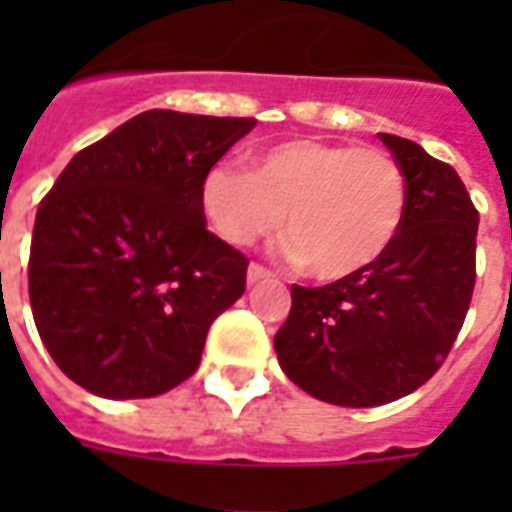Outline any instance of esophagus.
Instances as JSON below:
<instances>
[{
    "mask_svg": "<svg viewBox=\"0 0 512 512\" xmlns=\"http://www.w3.org/2000/svg\"><path fill=\"white\" fill-rule=\"evenodd\" d=\"M263 279H271V271H268V268H265V265H260V263L249 265V271H247L249 284H257V281H263Z\"/></svg>",
    "mask_w": 512,
    "mask_h": 512,
    "instance_id": "obj_1",
    "label": "esophagus"
}]
</instances>
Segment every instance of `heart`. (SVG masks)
Listing matches in <instances>:
<instances>
[{"label":"heart","instance_id":"1","mask_svg":"<svg viewBox=\"0 0 512 512\" xmlns=\"http://www.w3.org/2000/svg\"><path fill=\"white\" fill-rule=\"evenodd\" d=\"M409 185L382 148L289 140L255 156V170L220 162L201 183V209L231 247H252L284 223L292 260L316 279L377 263L406 217Z\"/></svg>","mask_w":512,"mask_h":512}]
</instances>
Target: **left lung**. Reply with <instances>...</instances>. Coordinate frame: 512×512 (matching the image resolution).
<instances>
[{"instance_id": "1", "label": "left lung", "mask_w": 512, "mask_h": 512, "mask_svg": "<svg viewBox=\"0 0 512 512\" xmlns=\"http://www.w3.org/2000/svg\"><path fill=\"white\" fill-rule=\"evenodd\" d=\"M406 175L396 241L364 271L324 287H292L273 337L297 388L340 406H380L441 369L476 287L478 209L460 175L417 143L380 132Z\"/></svg>"}]
</instances>
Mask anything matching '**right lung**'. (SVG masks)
Masks as SVG:
<instances>
[{
    "instance_id": "add662e5",
    "label": "right lung",
    "mask_w": 512,
    "mask_h": 512,
    "mask_svg": "<svg viewBox=\"0 0 512 512\" xmlns=\"http://www.w3.org/2000/svg\"><path fill=\"white\" fill-rule=\"evenodd\" d=\"M252 116L154 108L82 148L36 209L28 300L60 372L95 396L151 398L199 369L249 260L207 231L201 183Z\"/></svg>"
}]
</instances>
